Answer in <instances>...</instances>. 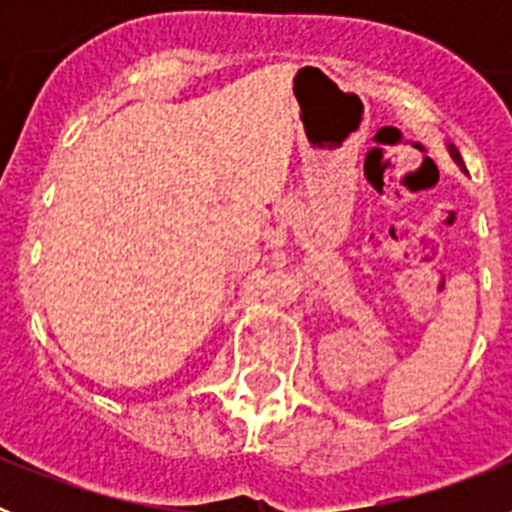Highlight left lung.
<instances>
[{"label": "left lung", "instance_id": "obj_1", "mask_svg": "<svg viewBox=\"0 0 512 512\" xmlns=\"http://www.w3.org/2000/svg\"><path fill=\"white\" fill-rule=\"evenodd\" d=\"M449 153H451V158H454L456 164H459V166H461V169H464V161H461L459 151H456V146H451V143H449Z\"/></svg>", "mask_w": 512, "mask_h": 512}]
</instances>
